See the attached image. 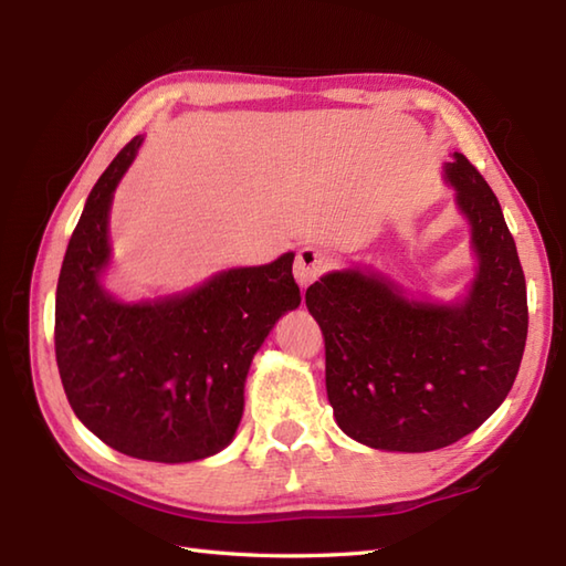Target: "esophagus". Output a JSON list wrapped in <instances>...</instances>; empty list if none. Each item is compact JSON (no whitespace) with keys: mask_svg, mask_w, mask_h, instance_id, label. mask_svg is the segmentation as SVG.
<instances>
[{"mask_svg":"<svg viewBox=\"0 0 566 566\" xmlns=\"http://www.w3.org/2000/svg\"><path fill=\"white\" fill-rule=\"evenodd\" d=\"M328 264H331L328 252H323L321 248H314V245H304L298 250L296 262H294L296 282L302 286L314 284L318 276L328 270Z\"/></svg>","mask_w":566,"mask_h":566,"instance_id":"34e87169","label":"esophagus"}]
</instances>
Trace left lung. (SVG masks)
I'll return each mask as SVG.
<instances>
[{"label": "left lung", "instance_id": "8db88e82", "mask_svg": "<svg viewBox=\"0 0 566 566\" xmlns=\"http://www.w3.org/2000/svg\"><path fill=\"white\" fill-rule=\"evenodd\" d=\"M444 175L479 258L462 304L416 302L359 270L331 272L306 290L326 343L333 416L375 450L430 452L469 436L506 399L523 359L525 274L499 199L462 153Z\"/></svg>", "mask_w": 566, "mask_h": 566}]
</instances>
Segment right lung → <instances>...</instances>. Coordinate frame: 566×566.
<instances>
[{
  "label": "right lung",
  "mask_w": 566,
  "mask_h": 566,
  "mask_svg": "<svg viewBox=\"0 0 566 566\" xmlns=\"http://www.w3.org/2000/svg\"><path fill=\"white\" fill-rule=\"evenodd\" d=\"M140 143H126L106 167L72 231L55 292V359L72 411L109 448L195 462L233 440L252 355L302 294L294 252L160 302L106 294L112 197Z\"/></svg>",
  "instance_id": "1"
}]
</instances>
